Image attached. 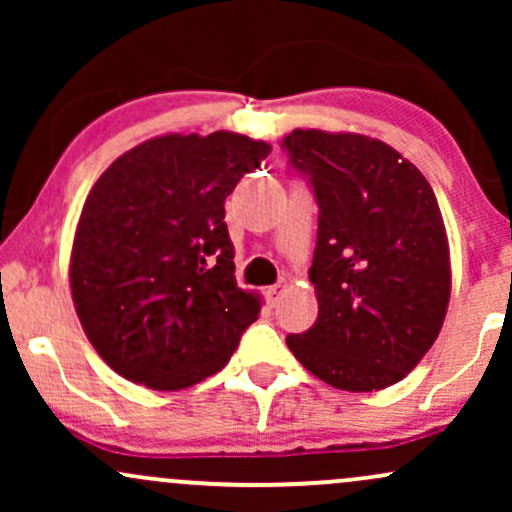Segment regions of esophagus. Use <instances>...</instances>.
Returning a JSON list of instances; mask_svg holds the SVG:
<instances>
[{
    "mask_svg": "<svg viewBox=\"0 0 512 512\" xmlns=\"http://www.w3.org/2000/svg\"><path fill=\"white\" fill-rule=\"evenodd\" d=\"M284 291H286V281H279V284L269 286V289H267V298H269V303H272V305L279 303L281 293H284Z\"/></svg>",
    "mask_w": 512,
    "mask_h": 512,
    "instance_id": "esophagus-1",
    "label": "esophagus"
}]
</instances>
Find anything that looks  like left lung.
<instances>
[{
    "mask_svg": "<svg viewBox=\"0 0 512 512\" xmlns=\"http://www.w3.org/2000/svg\"><path fill=\"white\" fill-rule=\"evenodd\" d=\"M281 149L320 209L310 267L320 310L286 344L339 390L395 385L436 342L448 310L438 199L414 163L363 134L293 129Z\"/></svg>",
    "mask_w": 512,
    "mask_h": 512,
    "instance_id": "8db88e82",
    "label": "left lung"
}]
</instances>
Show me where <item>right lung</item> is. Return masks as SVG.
<instances>
[{
	"instance_id": "right-lung-1",
	"label": "right lung",
	"mask_w": 512,
	"mask_h": 512,
	"mask_svg": "<svg viewBox=\"0 0 512 512\" xmlns=\"http://www.w3.org/2000/svg\"><path fill=\"white\" fill-rule=\"evenodd\" d=\"M272 146L233 132L134 146L88 192L72 248V298L115 373L182 390L219 373L260 313L236 284L226 197Z\"/></svg>"
}]
</instances>
